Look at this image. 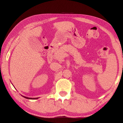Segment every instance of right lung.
Segmentation results:
<instances>
[{"mask_svg":"<svg viewBox=\"0 0 123 123\" xmlns=\"http://www.w3.org/2000/svg\"><path fill=\"white\" fill-rule=\"evenodd\" d=\"M22 96H23V95H22ZM23 97L25 98L28 99H33V100H34V99H37L38 98H28V97H25V96H23Z\"/></svg>","mask_w":123,"mask_h":123,"instance_id":"right-lung-1","label":"right lung"}]
</instances>
